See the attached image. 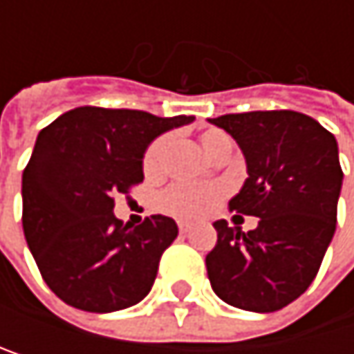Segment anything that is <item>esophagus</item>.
I'll list each match as a JSON object with an SVG mask.
<instances>
[{
    "label": "esophagus",
    "instance_id": "esophagus-1",
    "mask_svg": "<svg viewBox=\"0 0 354 354\" xmlns=\"http://www.w3.org/2000/svg\"><path fill=\"white\" fill-rule=\"evenodd\" d=\"M192 230V223H187V221H179V232L181 234H187Z\"/></svg>",
    "mask_w": 354,
    "mask_h": 354
}]
</instances>
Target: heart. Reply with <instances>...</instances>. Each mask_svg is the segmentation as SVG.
I'll list each match as a JSON object with an SVG mask.
<instances>
[{
	"instance_id": "obj_1",
	"label": "heart",
	"mask_w": 354,
	"mask_h": 354,
	"mask_svg": "<svg viewBox=\"0 0 354 354\" xmlns=\"http://www.w3.org/2000/svg\"><path fill=\"white\" fill-rule=\"evenodd\" d=\"M230 139L225 133L217 129H209L201 135V145L207 151V156H213L219 147L227 145ZM169 149V137L156 139L143 158V171L145 175L153 177L162 171L165 167V158ZM221 198V187L219 185H192V183H175L171 185L162 196H160V207L181 219H198L207 215L217 201Z\"/></svg>"
}]
</instances>
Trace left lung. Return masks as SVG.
<instances>
[{
    "mask_svg": "<svg viewBox=\"0 0 354 354\" xmlns=\"http://www.w3.org/2000/svg\"><path fill=\"white\" fill-rule=\"evenodd\" d=\"M209 122L234 137L247 162L249 177L230 211L259 217L249 232L225 219L213 223L211 287L230 306L281 310L310 287L333 239L344 177L338 143L317 120L289 109L225 113Z\"/></svg>",
    "mask_w": 354,
    "mask_h": 354,
    "instance_id": "1",
    "label": "left lung"
}]
</instances>
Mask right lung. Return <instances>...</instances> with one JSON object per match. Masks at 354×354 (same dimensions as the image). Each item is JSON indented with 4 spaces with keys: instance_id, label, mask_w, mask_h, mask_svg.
Masks as SVG:
<instances>
[{
    "instance_id": "1",
    "label": "right lung",
    "mask_w": 354,
    "mask_h": 354,
    "mask_svg": "<svg viewBox=\"0 0 354 354\" xmlns=\"http://www.w3.org/2000/svg\"><path fill=\"white\" fill-rule=\"evenodd\" d=\"M194 115L75 107L39 131L23 173V230L46 285L86 313L135 306L149 293L177 223L131 225L113 215L118 194L143 181L147 145Z\"/></svg>"
}]
</instances>
